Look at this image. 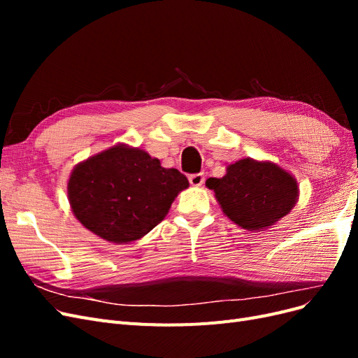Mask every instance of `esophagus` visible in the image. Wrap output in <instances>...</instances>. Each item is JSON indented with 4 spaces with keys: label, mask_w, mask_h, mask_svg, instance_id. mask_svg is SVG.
Listing matches in <instances>:
<instances>
[{
    "label": "esophagus",
    "mask_w": 358,
    "mask_h": 358,
    "mask_svg": "<svg viewBox=\"0 0 358 358\" xmlns=\"http://www.w3.org/2000/svg\"><path fill=\"white\" fill-rule=\"evenodd\" d=\"M189 183L192 187H201L204 183V175L203 173H194V175H189Z\"/></svg>",
    "instance_id": "esophagus-1"
}]
</instances>
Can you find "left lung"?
<instances>
[{
	"label": "left lung",
	"mask_w": 358,
	"mask_h": 358,
	"mask_svg": "<svg viewBox=\"0 0 358 358\" xmlns=\"http://www.w3.org/2000/svg\"><path fill=\"white\" fill-rule=\"evenodd\" d=\"M222 212L248 231H264L291 212L299 200L296 178L272 161L242 158L222 178H209Z\"/></svg>",
	"instance_id": "1"
}]
</instances>
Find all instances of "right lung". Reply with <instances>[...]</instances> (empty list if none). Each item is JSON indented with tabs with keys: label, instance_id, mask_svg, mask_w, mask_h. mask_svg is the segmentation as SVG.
<instances>
[{
	"label": "right lung",
	"instance_id": "1",
	"mask_svg": "<svg viewBox=\"0 0 358 358\" xmlns=\"http://www.w3.org/2000/svg\"><path fill=\"white\" fill-rule=\"evenodd\" d=\"M185 175L164 169L146 150L117 143L79 162L67 192L79 222L101 239L122 245L142 239L166 218Z\"/></svg>",
	"mask_w": 358,
	"mask_h": 358
}]
</instances>
